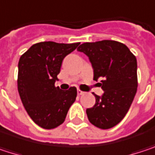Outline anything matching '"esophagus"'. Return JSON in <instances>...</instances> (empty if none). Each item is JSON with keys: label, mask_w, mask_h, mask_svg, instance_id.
<instances>
[{"label": "esophagus", "mask_w": 155, "mask_h": 155, "mask_svg": "<svg viewBox=\"0 0 155 155\" xmlns=\"http://www.w3.org/2000/svg\"><path fill=\"white\" fill-rule=\"evenodd\" d=\"M77 93H78V95L80 96V95H83V94H84L85 92H84V91H81V90H78Z\"/></svg>", "instance_id": "obj_1"}]
</instances>
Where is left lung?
<instances>
[{"mask_svg": "<svg viewBox=\"0 0 155 155\" xmlns=\"http://www.w3.org/2000/svg\"><path fill=\"white\" fill-rule=\"evenodd\" d=\"M93 68V80L101 81L104 93L95 94L96 103L86 109L89 121L101 129L117 125L126 116L137 91V63L126 45L114 40L81 44Z\"/></svg>", "mask_w": 155, "mask_h": 155, "instance_id": "8db88e82", "label": "left lung"}]
</instances>
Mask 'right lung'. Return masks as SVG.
Returning a JSON list of instances; mask_svg holds the SVG:
<instances>
[{
	"instance_id": "right-lung-1",
	"label": "right lung",
	"mask_w": 155,
	"mask_h": 155,
	"mask_svg": "<svg viewBox=\"0 0 155 155\" xmlns=\"http://www.w3.org/2000/svg\"><path fill=\"white\" fill-rule=\"evenodd\" d=\"M79 45L40 42L33 45L19 58L18 94L28 116L42 128L52 129L63 124L75 101V87L62 91L54 86V82L58 81L64 58Z\"/></svg>"
}]
</instances>
